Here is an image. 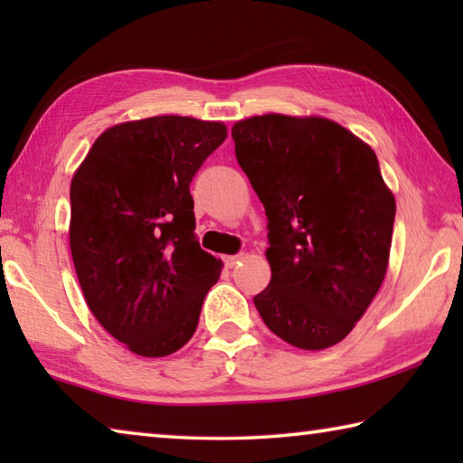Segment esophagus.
Returning <instances> with one entry per match:
<instances>
[{"mask_svg":"<svg viewBox=\"0 0 463 463\" xmlns=\"http://www.w3.org/2000/svg\"><path fill=\"white\" fill-rule=\"evenodd\" d=\"M241 260H242V255H224L226 268H234V265H237Z\"/></svg>","mask_w":463,"mask_h":463,"instance_id":"34e87169","label":"esophagus"}]
</instances>
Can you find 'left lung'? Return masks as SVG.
I'll list each match as a JSON object with an SVG mask.
<instances>
[{
	"label": "left lung",
	"mask_w": 463,
	"mask_h": 463,
	"mask_svg": "<svg viewBox=\"0 0 463 463\" xmlns=\"http://www.w3.org/2000/svg\"><path fill=\"white\" fill-rule=\"evenodd\" d=\"M232 138L269 221L271 281L255 307L294 347H333L386 278L396 200L378 156L320 116H250L234 124Z\"/></svg>",
	"instance_id": "left-lung-1"
}]
</instances>
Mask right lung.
Instances as JSON below:
<instances>
[{"mask_svg": "<svg viewBox=\"0 0 463 463\" xmlns=\"http://www.w3.org/2000/svg\"><path fill=\"white\" fill-rule=\"evenodd\" d=\"M222 122L153 116L109 127L71 179L69 245L85 302L143 357L192 339L222 261L200 249L190 184Z\"/></svg>", "mask_w": 463, "mask_h": 463, "instance_id": "right-lung-1", "label": "right lung"}]
</instances>
